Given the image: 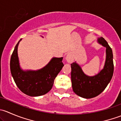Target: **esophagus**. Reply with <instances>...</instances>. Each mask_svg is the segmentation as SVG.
Returning <instances> with one entry per match:
<instances>
[{"label":"esophagus","mask_w":121,"mask_h":121,"mask_svg":"<svg viewBox=\"0 0 121 121\" xmlns=\"http://www.w3.org/2000/svg\"><path fill=\"white\" fill-rule=\"evenodd\" d=\"M65 60H66L67 63H71L74 61V57H73V54L71 53H68L65 57Z\"/></svg>","instance_id":"obj_1"}]
</instances>
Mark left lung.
Instances as JSON below:
<instances>
[{"mask_svg": "<svg viewBox=\"0 0 121 121\" xmlns=\"http://www.w3.org/2000/svg\"><path fill=\"white\" fill-rule=\"evenodd\" d=\"M99 44L106 48V59L104 68L96 75L89 76L75 61L71 64L72 87L77 95L86 99L99 95L105 89L112 77L113 73V53L111 48L103 37L97 39Z\"/></svg>", "mask_w": 121, "mask_h": 121, "instance_id": "1", "label": "left lung"}]
</instances>
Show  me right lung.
<instances>
[{"label": "right lung", "mask_w": 121, "mask_h": 121, "mask_svg": "<svg viewBox=\"0 0 121 121\" xmlns=\"http://www.w3.org/2000/svg\"><path fill=\"white\" fill-rule=\"evenodd\" d=\"M20 39L11 56L10 71L19 90L31 97L46 94L53 87L55 78L64 66L63 57H53L49 63L37 70H23L19 63L17 48Z\"/></svg>", "instance_id": "1"}]
</instances>
